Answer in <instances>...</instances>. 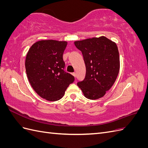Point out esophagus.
Masks as SVG:
<instances>
[{
	"label": "esophagus",
	"mask_w": 148,
	"mask_h": 148,
	"mask_svg": "<svg viewBox=\"0 0 148 148\" xmlns=\"http://www.w3.org/2000/svg\"><path fill=\"white\" fill-rule=\"evenodd\" d=\"M72 75L74 76V77H76V73H75V72H73V73H72Z\"/></svg>",
	"instance_id": "esophagus-1"
}]
</instances>
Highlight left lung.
Here are the masks:
<instances>
[{
    "label": "left lung",
    "mask_w": 148,
    "mask_h": 148,
    "mask_svg": "<svg viewBox=\"0 0 148 148\" xmlns=\"http://www.w3.org/2000/svg\"><path fill=\"white\" fill-rule=\"evenodd\" d=\"M75 45L82 51L86 66L85 78L77 85L88 99H99L112 86L119 72L117 44L101 36L75 41Z\"/></svg>",
    "instance_id": "8db88e82"
}]
</instances>
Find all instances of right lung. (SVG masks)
Segmentation results:
<instances>
[{"instance_id":"add662e5","label":"right lung","mask_w":148,"mask_h":148,"mask_svg":"<svg viewBox=\"0 0 148 148\" xmlns=\"http://www.w3.org/2000/svg\"><path fill=\"white\" fill-rule=\"evenodd\" d=\"M67 42L42 40L35 42L26 55L25 68L31 86L38 95L50 101L64 96L75 77L64 70L63 54Z\"/></svg>"}]
</instances>
